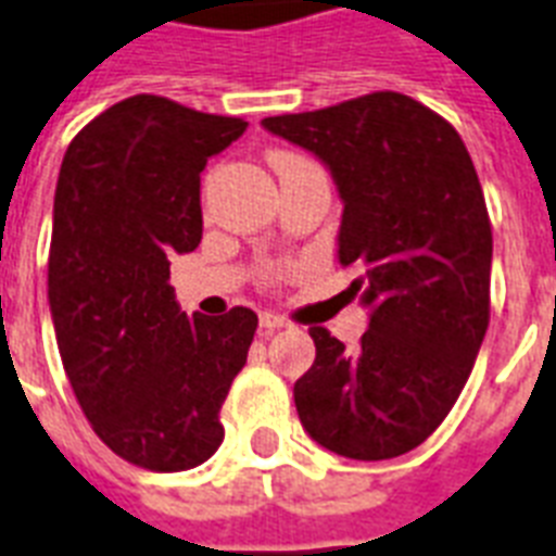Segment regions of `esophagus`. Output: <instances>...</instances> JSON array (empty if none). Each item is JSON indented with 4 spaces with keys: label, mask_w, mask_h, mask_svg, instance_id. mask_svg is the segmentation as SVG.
I'll return each mask as SVG.
<instances>
[{
    "label": "esophagus",
    "mask_w": 556,
    "mask_h": 556,
    "mask_svg": "<svg viewBox=\"0 0 556 556\" xmlns=\"http://www.w3.org/2000/svg\"><path fill=\"white\" fill-rule=\"evenodd\" d=\"M261 327L264 330H281V327H290V321L278 313H261Z\"/></svg>",
    "instance_id": "obj_1"
}]
</instances>
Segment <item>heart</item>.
<instances>
[{
    "instance_id": "obj_1",
    "label": "heart",
    "mask_w": 556,
    "mask_h": 556,
    "mask_svg": "<svg viewBox=\"0 0 556 556\" xmlns=\"http://www.w3.org/2000/svg\"><path fill=\"white\" fill-rule=\"evenodd\" d=\"M273 166H275V172L281 175V172H290V168L313 166V160L304 157V154H295V152H275L273 154Z\"/></svg>"
}]
</instances>
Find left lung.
Returning <instances> with one entry per match:
<instances>
[{
  "label": "left lung",
  "mask_w": 556,
  "mask_h": 556,
  "mask_svg": "<svg viewBox=\"0 0 556 556\" xmlns=\"http://www.w3.org/2000/svg\"><path fill=\"white\" fill-rule=\"evenodd\" d=\"M266 131L332 172L344 215L339 264L370 306L362 348L309 327L313 367L295 381L309 437L379 462L445 421L491 321V220L468 149L445 117L399 91L266 117Z\"/></svg>",
  "instance_id": "obj_1"
}]
</instances>
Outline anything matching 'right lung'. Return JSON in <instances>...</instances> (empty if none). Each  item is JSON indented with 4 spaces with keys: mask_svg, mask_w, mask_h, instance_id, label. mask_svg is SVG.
<instances>
[{
    "mask_svg": "<svg viewBox=\"0 0 556 556\" xmlns=\"http://www.w3.org/2000/svg\"><path fill=\"white\" fill-rule=\"evenodd\" d=\"M243 131L241 117L135 94L62 157L48 252L56 348L94 433L137 468H198L224 442L220 404L257 315L189 318L168 257L201 243V172Z\"/></svg>",
    "mask_w": 556,
    "mask_h": 556,
    "instance_id": "add662e5",
    "label": "right lung"
}]
</instances>
